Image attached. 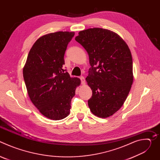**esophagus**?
I'll return each instance as SVG.
<instances>
[{
    "label": "esophagus",
    "mask_w": 160,
    "mask_h": 160,
    "mask_svg": "<svg viewBox=\"0 0 160 160\" xmlns=\"http://www.w3.org/2000/svg\"><path fill=\"white\" fill-rule=\"evenodd\" d=\"M80 80H81V83L83 85H85V78L83 77H80Z\"/></svg>",
    "instance_id": "1"
}]
</instances>
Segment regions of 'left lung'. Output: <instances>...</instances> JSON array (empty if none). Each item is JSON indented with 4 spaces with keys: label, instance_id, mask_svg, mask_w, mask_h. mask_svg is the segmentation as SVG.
<instances>
[{
    "label": "left lung",
    "instance_id": "obj_1",
    "mask_svg": "<svg viewBox=\"0 0 160 160\" xmlns=\"http://www.w3.org/2000/svg\"><path fill=\"white\" fill-rule=\"evenodd\" d=\"M75 40L87 52L91 66L86 78L92 90L88 107L98 117H109L121 108L133 83L130 49L117 33L100 28L80 31Z\"/></svg>",
    "mask_w": 160,
    "mask_h": 160
}]
</instances>
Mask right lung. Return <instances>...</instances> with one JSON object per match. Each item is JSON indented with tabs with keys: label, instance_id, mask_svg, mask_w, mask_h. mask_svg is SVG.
<instances>
[{
	"label": "right lung",
	"instance_id": "add662e5",
	"mask_svg": "<svg viewBox=\"0 0 160 160\" xmlns=\"http://www.w3.org/2000/svg\"><path fill=\"white\" fill-rule=\"evenodd\" d=\"M74 35L57 32L40 37L31 48L22 70L30 100L41 114L52 120L69 115L72 99L81 83L62 68L67 45Z\"/></svg>",
	"mask_w": 160,
	"mask_h": 160
}]
</instances>
